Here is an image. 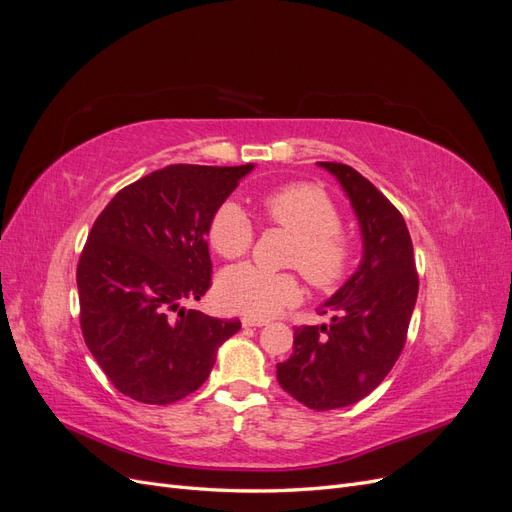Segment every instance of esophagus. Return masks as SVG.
Masks as SVG:
<instances>
[{
    "instance_id": "1",
    "label": "esophagus",
    "mask_w": 512,
    "mask_h": 512,
    "mask_svg": "<svg viewBox=\"0 0 512 512\" xmlns=\"http://www.w3.org/2000/svg\"><path fill=\"white\" fill-rule=\"evenodd\" d=\"M241 324H243V329H250V327H265V320H258V318H250V316H243L241 318Z\"/></svg>"
}]
</instances>
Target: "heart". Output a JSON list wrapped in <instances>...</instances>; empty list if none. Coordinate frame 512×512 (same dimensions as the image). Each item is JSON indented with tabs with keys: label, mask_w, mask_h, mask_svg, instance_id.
Returning a JSON list of instances; mask_svg holds the SVG:
<instances>
[{
	"label": "heart",
	"mask_w": 512,
	"mask_h": 512,
	"mask_svg": "<svg viewBox=\"0 0 512 512\" xmlns=\"http://www.w3.org/2000/svg\"><path fill=\"white\" fill-rule=\"evenodd\" d=\"M260 211L294 235L288 262L299 267L318 288H333L348 275L354 262V243L339 230V211L329 194L312 183H290L260 198ZM254 228L245 211L226 200L209 222L213 252L235 260L247 254ZM220 303L250 318H271L297 305L303 288L292 273H271L254 265H237L218 277Z\"/></svg>",
	"instance_id": "b5f03b06"
}]
</instances>
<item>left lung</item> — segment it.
Wrapping results in <instances>:
<instances>
[{
    "instance_id": "obj_1",
    "label": "left lung",
    "mask_w": 512,
    "mask_h": 512,
    "mask_svg": "<svg viewBox=\"0 0 512 512\" xmlns=\"http://www.w3.org/2000/svg\"><path fill=\"white\" fill-rule=\"evenodd\" d=\"M344 190L361 230V262L318 312L329 324L294 329L277 382L312 410L346 408L386 378L406 344L418 277L401 213L354 168L316 162Z\"/></svg>"
}]
</instances>
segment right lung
<instances>
[{
    "mask_svg": "<svg viewBox=\"0 0 512 512\" xmlns=\"http://www.w3.org/2000/svg\"><path fill=\"white\" fill-rule=\"evenodd\" d=\"M254 164H173L115 194L76 269L81 329L117 391L166 406L194 393L241 322L185 309L211 284L209 222Z\"/></svg>",
    "mask_w": 512,
    "mask_h": 512,
    "instance_id": "right-lung-1",
    "label": "right lung"
}]
</instances>
